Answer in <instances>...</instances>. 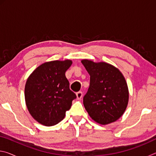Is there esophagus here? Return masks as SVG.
I'll list each match as a JSON object with an SVG mask.
<instances>
[{
	"label": "esophagus",
	"instance_id": "1",
	"mask_svg": "<svg viewBox=\"0 0 156 156\" xmlns=\"http://www.w3.org/2000/svg\"><path fill=\"white\" fill-rule=\"evenodd\" d=\"M76 97H77L78 100L81 99L82 97H83V92L82 91L77 92V93H76Z\"/></svg>",
	"mask_w": 156,
	"mask_h": 156
}]
</instances>
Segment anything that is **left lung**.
<instances>
[{"mask_svg": "<svg viewBox=\"0 0 156 156\" xmlns=\"http://www.w3.org/2000/svg\"><path fill=\"white\" fill-rule=\"evenodd\" d=\"M90 75V84L83 98L84 108L100 125L115 122L123 115L128 105L129 90L120 70L109 63L81 61Z\"/></svg>", "mask_w": 156, "mask_h": 156, "instance_id": "1", "label": "left lung"}]
</instances>
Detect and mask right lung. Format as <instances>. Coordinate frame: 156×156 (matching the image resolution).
Instances as JSON below:
<instances>
[{
	"label": "right lung",
	"mask_w": 156,
	"mask_h": 156,
	"mask_svg": "<svg viewBox=\"0 0 156 156\" xmlns=\"http://www.w3.org/2000/svg\"><path fill=\"white\" fill-rule=\"evenodd\" d=\"M72 64L70 60L47 62L29 76L25 87L26 105L31 115L41 125L50 126L60 122L76 98L65 76Z\"/></svg>",
	"instance_id": "1"
}]
</instances>
